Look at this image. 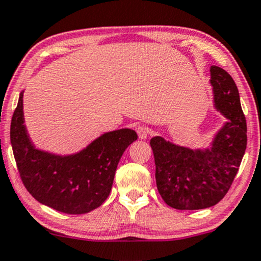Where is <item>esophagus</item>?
Segmentation results:
<instances>
[{"label":"esophagus","mask_w":261,"mask_h":261,"mask_svg":"<svg viewBox=\"0 0 261 261\" xmlns=\"http://www.w3.org/2000/svg\"><path fill=\"white\" fill-rule=\"evenodd\" d=\"M136 133L138 135V137H140V140H147V137H148L147 128H144L142 126H137L136 127Z\"/></svg>","instance_id":"obj_1"}]
</instances>
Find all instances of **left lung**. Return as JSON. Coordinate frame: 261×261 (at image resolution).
Returning <instances> with one entry per match:
<instances>
[{"instance_id": "8db88e82", "label": "left lung", "mask_w": 261, "mask_h": 261, "mask_svg": "<svg viewBox=\"0 0 261 261\" xmlns=\"http://www.w3.org/2000/svg\"><path fill=\"white\" fill-rule=\"evenodd\" d=\"M213 106L226 121L207 147L179 146L164 137L150 140L155 179L163 200L180 211L203 210L225 196L247 147V124L231 75L211 66Z\"/></svg>"}]
</instances>
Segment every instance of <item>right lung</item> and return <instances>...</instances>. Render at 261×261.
<instances>
[{"label": "right lung", "instance_id": "obj_1", "mask_svg": "<svg viewBox=\"0 0 261 261\" xmlns=\"http://www.w3.org/2000/svg\"><path fill=\"white\" fill-rule=\"evenodd\" d=\"M24 90L11 123V144L21 180L38 202L59 212L83 214L100 207L110 195L121 155L137 134L131 128L108 131L75 153L39 149L24 118Z\"/></svg>", "mask_w": 261, "mask_h": 261}]
</instances>
